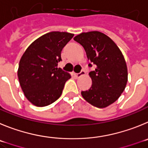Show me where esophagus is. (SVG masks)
<instances>
[{
	"label": "esophagus",
	"instance_id": "34e87169",
	"mask_svg": "<svg viewBox=\"0 0 148 148\" xmlns=\"http://www.w3.org/2000/svg\"><path fill=\"white\" fill-rule=\"evenodd\" d=\"M85 74H86V72L84 71H81L80 73H79V74H74V76H75L77 78H78V77H82V76L85 75Z\"/></svg>",
	"mask_w": 148,
	"mask_h": 148
}]
</instances>
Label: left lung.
<instances>
[{
  "label": "left lung",
  "mask_w": 148,
  "mask_h": 148,
  "mask_svg": "<svg viewBox=\"0 0 148 148\" xmlns=\"http://www.w3.org/2000/svg\"><path fill=\"white\" fill-rule=\"evenodd\" d=\"M74 40L83 46L88 60L97 66L89 73L92 85L81 92L82 97L97 108L108 107L119 99L127 82V65L122 51L108 36L98 31L82 32Z\"/></svg>",
  "instance_id": "1"
}]
</instances>
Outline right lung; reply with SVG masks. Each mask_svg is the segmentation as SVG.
I'll list each match as a JSON object with an SVG mask.
<instances>
[{"instance_id":"obj_1","label":"right lung","mask_w":148,"mask_h":148,"mask_svg":"<svg viewBox=\"0 0 148 148\" xmlns=\"http://www.w3.org/2000/svg\"><path fill=\"white\" fill-rule=\"evenodd\" d=\"M74 34L51 32L29 45L19 62L18 77L26 99L32 105L44 107L61 96L71 74L58 68L61 51Z\"/></svg>"}]
</instances>
